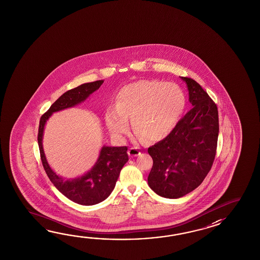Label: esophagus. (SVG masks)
<instances>
[{"label":"esophagus","instance_id":"1","mask_svg":"<svg viewBox=\"0 0 260 260\" xmlns=\"http://www.w3.org/2000/svg\"><path fill=\"white\" fill-rule=\"evenodd\" d=\"M128 154L130 156H138V155L141 154V151H140V149H137V148H131L128 150Z\"/></svg>","mask_w":260,"mask_h":260}]
</instances>
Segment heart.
<instances>
[{
	"instance_id": "1",
	"label": "heart",
	"mask_w": 260,
	"mask_h": 260,
	"mask_svg": "<svg viewBox=\"0 0 260 260\" xmlns=\"http://www.w3.org/2000/svg\"><path fill=\"white\" fill-rule=\"evenodd\" d=\"M186 107V95L176 83L140 80L123 86L117 104L107 109L106 123L117 138L127 134L132 118L138 138L160 141L176 128Z\"/></svg>"
}]
</instances>
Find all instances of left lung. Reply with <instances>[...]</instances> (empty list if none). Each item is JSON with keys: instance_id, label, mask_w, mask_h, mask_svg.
Returning <instances> with one entry per match:
<instances>
[{"instance_id": "8db88e82", "label": "left lung", "mask_w": 260, "mask_h": 260, "mask_svg": "<svg viewBox=\"0 0 260 260\" xmlns=\"http://www.w3.org/2000/svg\"><path fill=\"white\" fill-rule=\"evenodd\" d=\"M187 84L192 109L171 134L148 149L153 160L148 184L155 193L177 199L198 188L210 171L219 132L217 107L199 83Z\"/></svg>"}]
</instances>
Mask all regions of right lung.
<instances>
[{
    "mask_svg": "<svg viewBox=\"0 0 260 260\" xmlns=\"http://www.w3.org/2000/svg\"><path fill=\"white\" fill-rule=\"evenodd\" d=\"M103 80L83 83L76 88L67 91L51 105L49 110L41 117L38 144L44 170L61 193L68 199L82 205H94L107 199L116 185L117 179L123 166L128 161L127 147L103 146L98 160L88 172L81 177L65 178L57 175L49 166L43 147L44 127L54 112L75 107L87 100L89 95L100 88Z\"/></svg>",
    "mask_w": 260,
    "mask_h": 260,
    "instance_id": "add662e5",
    "label": "right lung"
}]
</instances>
